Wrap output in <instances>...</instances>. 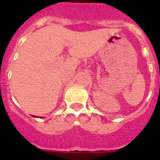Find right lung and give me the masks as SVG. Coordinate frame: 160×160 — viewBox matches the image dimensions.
<instances>
[{
	"instance_id": "1",
	"label": "right lung",
	"mask_w": 160,
	"mask_h": 160,
	"mask_svg": "<svg viewBox=\"0 0 160 160\" xmlns=\"http://www.w3.org/2000/svg\"><path fill=\"white\" fill-rule=\"evenodd\" d=\"M33 116H34V117H36V116H35V115H33Z\"/></svg>"
}]
</instances>
